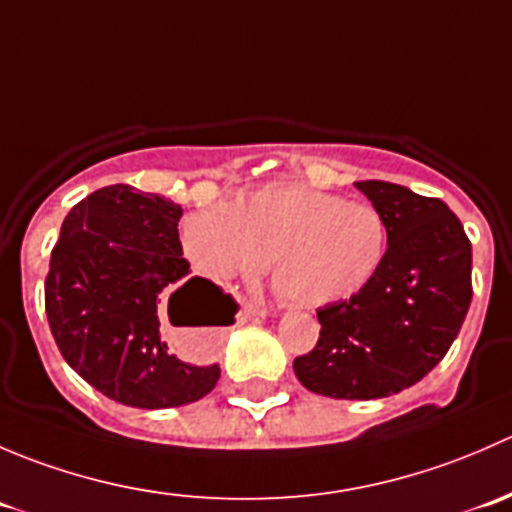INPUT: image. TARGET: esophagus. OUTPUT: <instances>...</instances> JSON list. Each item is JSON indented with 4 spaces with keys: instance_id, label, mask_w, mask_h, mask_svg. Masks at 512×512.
Masks as SVG:
<instances>
[{
    "instance_id": "1",
    "label": "esophagus",
    "mask_w": 512,
    "mask_h": 512,
    "mask_svg": "<svg viewBox=\"0 0 512 512\" xmlns=\"http://www.w3.org/2000/svg\"><path fill=\"white\" fill-rule=\"evenodd\" d=\"M242 309H245L247 317H270V309H267L265 304H245Z\"/></svg>"
}]
</instances>
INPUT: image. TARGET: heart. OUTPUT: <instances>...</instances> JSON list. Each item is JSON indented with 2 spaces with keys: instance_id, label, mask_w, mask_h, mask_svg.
<instances>
[{
  "instance_id": "1",
  "label": "heart",
  "mask_w": 512,
  "mask_h": 512,
  "mask_svg": "<svg viewBox=\"0 0 512 512\" xmlns=\"http://www.w3.org/2000/svg\"><path fill=\"white\" fill-rule=\"evenodd\" d=\"M180 245L213 280H255L272 257L277 289L324 307L361 292L384 262L379 210L304 183H270L237 205L210 203L180 220Z\"/></svg>"
}]
</instances>
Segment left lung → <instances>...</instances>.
<instances>
[{
  "mask_svg": "<svg viewBox=\"0 0 512 512\" xmlns=\"http://www.w3.org/2000/svg\"><path fill=\"white\" fill-rule=\"evenodd\" d=\"M389 230L374 280L317 309V347L294 359L304 389L329 399H384L421 381L451 349L471 307V240L438 198L361 180Z\"/></svg>",
  "mask_w": 512,
  "mask_h": 512,
  "instance_id": "8db88e82",
  "label": "left lung"
}]
</instances>
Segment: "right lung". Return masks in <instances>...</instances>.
Wrapping results in <instances>:
<instances>
[{"label":"right lung","instance_id":"right-lung-1","mask_svg":"<svg viewBox=\"0 0 512 512\" xmlns=\"http://www.w3.org/2000/svg\"><path fill=\"white\" fill-rule=\"evenodd\" d=\"M165 195L108 185L76 203L51 250L46 317L66 364L108 399L133 409H173L215 389L220 366L168 352L160 309L190 307L185 327L235 322L230 294L190 277L178 220Z\"/></svg>","mask_w":512,"mask_h":512}]
</instances>
